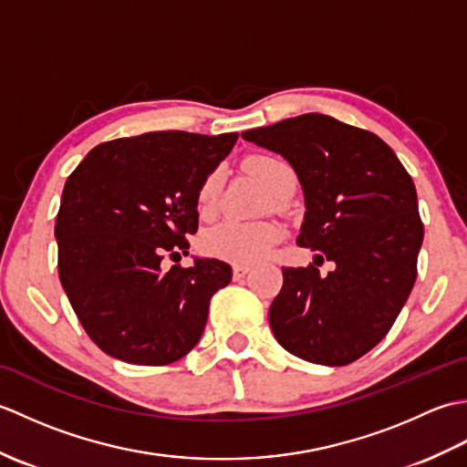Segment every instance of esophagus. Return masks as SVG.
<instances>
[{
    "instance_id": "obj_1",
    "label": "esophagus",
    "mask_w": 467,
    "mask_h": 467,
    "mask_svg": "<svg viewBox=\"0 0 467 467\" xmlns=\"http://www.w3.org/2000/svg\"><path fill=\"white\" fill-rule=\"evenodd\" d=\"M251 271V266L249 265H234L233 266V276H234V281H239V279H243V276Z\"/></svg>"
}]
</instances>
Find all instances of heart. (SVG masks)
Segmentation results:
<instances>
[{
	"label": "heart",
	"mask_w": 467,
	"mask_h": 467,
	"mask_svg": "<svg viewBox=\"0 0 467 467\" xmlns=\"http://www.w3.org/2000/svg\"><path fill=\"white\" fill-rule=\"evenodd\" d=\"M246 168L259 178L269 188L273 194L279 192V188L295 178L293 168L285 161L276 156L256 154L246 161ZM224 182L223 168H214L208 172L201 186L196 191V206L198 213L202 216H211L216 211L218 194ZM283 239V228L281 224L263 221V223H236L226 221L213 226L211 231H206L202 236V251L216 259H223L228 263H254L263 259L273 246Z\"/></svg>",
	"instance_id": "1"
}]
</instances>
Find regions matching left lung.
Instances as JSON below:
<instances>
[{"mask_svg": "<svg viewBox=\"0 0 467 467\" xmlns=\"http://www.w3.org/2000/svg\"><path fill=\"white\" fill-rule=\"evenodd\" d=\"M243 138L281 154L305 192L296 244L315 259L283 269L269 309L276 341L305 361L349 365L389 333L418 276L423 223L411 176L379 136L325 114ZM325 260L336 269L321 275Z\"/></svg>", "mask_w": 467, "mask_h": 467, "instance_id": "obj_1", "label": "left lung"}]
</instances>
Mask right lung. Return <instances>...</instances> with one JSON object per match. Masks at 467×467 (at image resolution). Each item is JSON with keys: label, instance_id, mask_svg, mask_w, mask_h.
<instances>
[{"label": "right lung", "instance_id": "add662e5", "mask_svg": "<svg viewBox=\"0 0 467 467\" xmlns=\"http://www.w3.org/2000/svg\"><path fill=\"white\" fill-rule=\"evenodd\" d=\"M239 134L182 130L92 148L67 176L56 218L57 271L88 337L114 359L168 365L201 339L231 266H181L198 228L196 191ZM177 265L163 269V259Z\"/></svg>", "mask_w": 467, "mask_h": 467}]
</instances>
